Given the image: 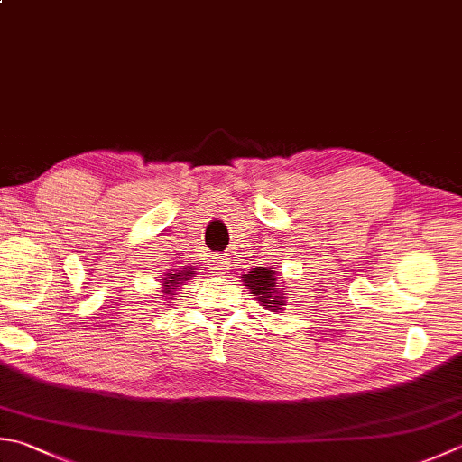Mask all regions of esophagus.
Masks as SVG:
<instances>
[{"label":"esophagus","instance_id":"obj_1","mask_svg":"<svg viewBox=\"0 0 462 462\" xmlns=\"http://www.w3.org/2000/svg\"><path fill=\"white\" fill-rule=\"evenodd\" d=\"M214 270H218V273H224V270H228V260H226L224 256H220L218 260H216Z\"/></svg>","mask_w":462,"mask_h":462}]
</instances>
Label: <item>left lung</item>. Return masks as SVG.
Returning <instances> with one entry per match:
<instances>
[{
  "label": "left lung",
  "mask_w": 462,
  "mask_h": 462,
  "mask_svg": "<svg viewBox=\"0 0 462 462\" xmlns=\"http://www.w3.org/2000/svg\"><path fill=\"white\" fill-rule=\"evenodd\" d=\"M242 282L250 288V294H254L264 309L278 312L284 306V294L276 288V270L256 266L242 274Z\"/></svg>",
  "instance_id": "1"
}]
</instances>
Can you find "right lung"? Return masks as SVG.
Masks as SVG:
<instances>
[{"mask_svg": "<svg viewBox=\"0 0 462 462\" xmlns=\"http://www.w3.org/2000/svg\"><path fill=\"white\" fill-rule=\"evenodd\" d=\"M196 274L194 268H184V270H178V273H170L166 274V278H162V286H164V294L171 296L176 292V288L180 284H184L186 280H189V276Z\"/></svg>", "mask_w": 462, "mask_h": 462, "instance_id": "add662e5", "label": "right lung"}]
</instances>
